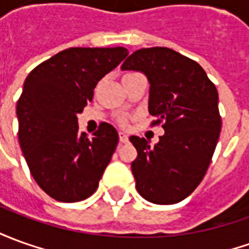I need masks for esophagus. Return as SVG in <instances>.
<instances>
[{"label": "esophagus", "mask_w": 249, "mask_h": 249, "mask_svg": "<svg viewBox=\"0 0 249 249\" xmlns=\"http://www.w3.org/2000/svg\"><path fill=\"white\" fill-rule=\"evenodd\" d=\"M119 141H121L122 143H126V142H128V135L124 134V133H119Z\"/></svg>", "instance_id": "esophagus-1"}]
</instances>
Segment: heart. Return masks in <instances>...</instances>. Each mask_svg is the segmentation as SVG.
<instances>
[{
    "label": "heart",
    "mask_w": 249,
    "mask_h": 249,
    "mask_svg": "<svg viewBox=\"0 0 249 249\" xmlns=\"http://www.w3.org/2000/svg\"><path fill=\"white\" fill-rule=\"evenodd\" d=\"M124 122H126L124 119H121V123H124Z\"/></svg>",
    "instance_id": "1"
}]
</instances>
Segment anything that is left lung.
Returning <instances> with one entry per match:
<instances>
[{
  "mask_svg": "<svg viewBox=\"0 0 249 249\" xmlns=\"http://www.w3.org/2000/svg\"><path fill=\"white\" fill-rule=\"evenodd\" d=\"M122 70L141 71L150 84L149 114L164 122L154 146L130 137L137 191L156 205L186 199L206 174L221 131L218 92L199 63L167 47L137 50Z\"/></svg>",
  "mask_w": 249,
  "mask_h": 249,
  "instance_id": "1",
  "label": "left lung"
}]
</instances>
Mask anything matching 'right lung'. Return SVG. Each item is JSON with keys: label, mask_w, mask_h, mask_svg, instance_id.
<instances>
[{"label": "right lung", "mask_w": 249, "mask_h": 249, "mask_svg": "<svg viewBox=\"0 0 249 249\" xmlns=\"http://www.w3.org/2000/svg\"><path fill=\"white\" fill-rule=\"evenodd\" d=\"M124 47H71L36 66L17 102L18 142L31 175L59 202H78L95 193L119 135L102 123L90 140L78 131L77 115L93 89L127 56Z\"/></svg>", "instance_id": "add662e5"}]
</instances>
